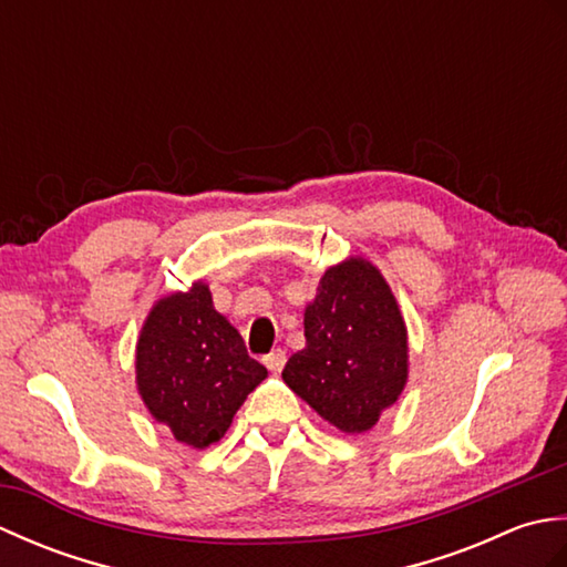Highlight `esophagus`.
<instances>
[{
  "label": "esophagus",
  "mask_w": 567,
  "mask_h": 567,
  "mask_svg": "<svg viewBox=\"0 0 567 567\" xmlns=\"http://www.w3.org/2000/svg\"><path fill=\"white\" fill-rule=\"evenodd\" d=\"M285 360H287V355H285L282 348H275L272 353H268V355L262 358V363L268 365V370H270V372H280V370L285 368Z\"/></svg>",
  "instance_id": "esophagus-1"
}]
</instances>
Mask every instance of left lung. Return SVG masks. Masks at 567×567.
<instances>
[{
  "mask_svg": "<svg viewBox=\"0 0 567 567\" xmlns=\"http://www.w3.org/2000/svg\"><path fill=\"white\" fill-rule=\"evenodd\" d=\"M305 336L282 370L290 390L346 433L375 426L406 382V327L380 270L360 258L327 270Z\"/></svg>",
  "mask_w": 567,
  "mask_h": 567,
  "instance_id": "1",
  "label": "left lung"
}]
</instances>
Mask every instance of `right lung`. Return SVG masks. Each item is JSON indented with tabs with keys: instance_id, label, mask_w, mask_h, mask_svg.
<instances>
[{
	"instance_id": "1",
	"label": "right lung",
	"mask_w": 567,
	"mask_h": 567,
	"mask_svg": "<svg viewBox=\"0 0 567 567\" xmlns=\"http://www.w3.org/2000/svg\"><path fill=\"white\" fill-rule=\"evenodd\" d=\"M265 375L202 282L161 299L141 331L138 392L179 443L207 449L219 441Z\"/></svg>"
}]
</instances>
